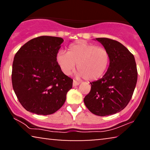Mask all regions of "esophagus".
Returning <instances> with one entry per match:
<instances>
[{
	"label": "esophagus",
	"mask_w": 150,
	"mask_h": 150,
	"mask_svg": "<svg viewBox=\"0 0 150 150\" xmlns=\"http://www.w3.org/2000/svg\"><path fill=\"white\" fill-rule=\"evenodd\" d=\"M80 84V82L76 81V80H74L73 81V86L74 87H76V86H78Z\"/></svg>",
	"instance_id": "1"
}]
</instances>
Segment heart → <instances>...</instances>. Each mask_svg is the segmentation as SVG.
I'll return each instance as SVG.
<instances>
[{"label":"heart","mask_w":150,"mask_h":150,"mask_svg":"<svg viewBox=\"0 0 150 150\" xmlns=\"http://www.w3.org/2000/svg\"><path fill=\"white\" fill-rule=\"evenodd\" d=\"M110 59L106 48L83 42L71 45L68 53L59 51L57 55V63L65 74H70L78 64L79 75L88 81L101 78L109 66Z\"/></svg>","instance_id":"1"}]
</instances>
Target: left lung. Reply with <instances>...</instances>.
I'll return each mask as SVG.
<instances>
[{
  "instance_id": "obj_1",
  "label": "left lung",
  "mask_w": 150,
  "mask_h": 150,
  "mask_svg": "<svg viewBox=\"0 0 150 150\" xmlns=\"http://www.w3.org/2000/svg\"><path fill=\"white\" fill-rule=\"evenodd\" d=\"M110 54V63L105 74L91 83V91L84 103L92 113L98 116L115 114L130 102L137 81V69L132 53L117 41L96 38Z\"/></svg>"
}]
</instances>
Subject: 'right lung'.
<instances>
[{
  "label": "right lung",
  "mask_w": 150,
  "mask_h": 150,
  "mask_svg": "<svg viewBox=\"0 0 150 150\" xmlns=\"http://www.w3.org/2000/svg\"><path fill=\"white\" fill-rule=\"evenodd\" d=\"M61 38L40 36L23 45L14 57L11 81L18 100L26 110L52 114L65 103L73 80L57 61Z\"/></svg>",
  "instance_id": "add662e5"
}]
</instances>
